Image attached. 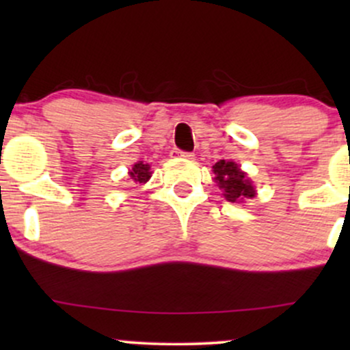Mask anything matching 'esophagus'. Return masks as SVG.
<instances>
[{
    "instance_id": "obj_1",
    "label": "esophagus",
    "mask_w": 350,
    "mask_h": 350,
    "mask_svg": "<svg viewBox=\"0 0 350 350\" xmlns=\"http://www.w3.org/2000/svg\"><path fill=\"white\" fill-rule=\"evenodd\" d=\"M171 158H186V159H192V158H194V154H192V152H184V151H179V150H172V151H171Z\"/></svg>"
}]
</instances>
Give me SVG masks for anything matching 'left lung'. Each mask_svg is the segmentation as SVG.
<instances>
[{"mask_svg": "<svg viewBox=\"0 0 350 350\" xmlns=\"http://www.w3.org/2000/svg\"><path fill=\"white\" fill-rule=\"evenodd\" d=\"M212 171L215 174L217 186L222 189V196L228 202H243L245 199L255 198V187L252 186V180L237 163L220 159L212 166Z\"/></svg>", "mask_w": 350, "mask_h": 350, "instance_id": "left-lung-1", "label": "left lung"}]
</instances>
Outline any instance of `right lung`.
<instances>
[{
  "label": "right lung",
  "mask_w": 350,
  "mask_h": 350,
  "mask_svg": "<svg viewBox=\"0 0 350 350\" xmlns=\"http://www.w3.org/2000/svg\"><path fill=\"white\" fill-rule=\"evenodd\" d=\"M128 174H130V178L133 179L135 183L144 184L146 180H150V178H151V167H150V164H148V163L144 164L143 161H139V163L135 164L133 170L128 172Z\"/></svg>",
  "instance_id": "obj_1"
}]
</instances>
